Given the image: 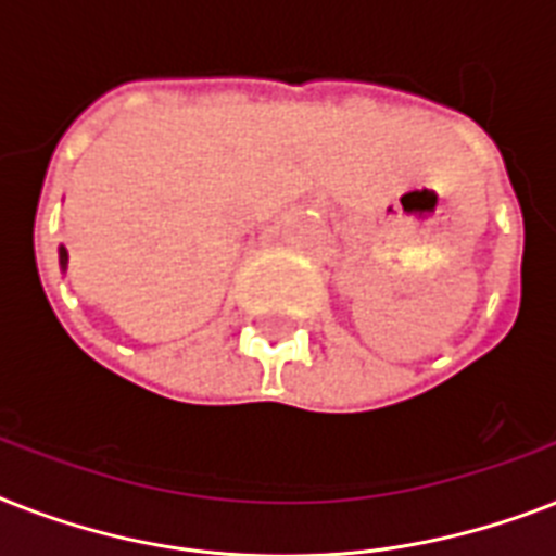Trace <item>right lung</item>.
Wrapping results in <instances>:
<instances>
[{
	"mask_svg": "<svg viewBox=\"0 0 556 556\" xmlns=\"http://www.w3.org/2000/svg\"><path fill=\"white\" fill-rule=\"evenodd\" d=\"M65 262H68V253H65V248H60V265L65 268Z\"/></svg>",
	"mask_w": 556,
	"mask_h": 556,
	"instance_id": "1",
	"label": "right lung"
}]
</instances>
